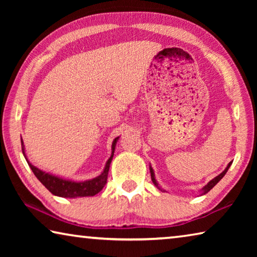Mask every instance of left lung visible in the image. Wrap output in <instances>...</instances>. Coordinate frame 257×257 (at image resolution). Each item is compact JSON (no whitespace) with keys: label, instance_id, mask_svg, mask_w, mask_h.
Masks as SVG:
<instances>
[{"label":"left lung","instance_id":"obj_1","mask_svg":"<svg viewBox=\"0 0 257 257\" xmlns=\"http://www.w3.org/2000/svg\"><path fill=\"white\" fill-rule=\"evenodd\" d=\"M231 163H232V162H230V163L228 164V167L225 168V170H224L222 173H220L219 176L215 177L214 179H212L210 182H208V184H207L205 187H204V188H203L204 194L208 193V191H210V190L213 188V187H214V186L217 184V182H219L221 179H222V178L224 177L225 173H227L228 169L230 168V165H231ZM151 178H152V181H153V184H154L155 186H158V182H156V180H155V178H154V172H153V169H152V168H151Z\"/></svg>","mask_w":257,"mask_h":257}]
</instances>
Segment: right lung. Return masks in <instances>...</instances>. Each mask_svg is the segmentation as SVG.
<instances>
[{"label":"right lung","instance_id":"add662e5","mask_svg":"<svg viewBox=\"0 0 257 257\" xmlns=\"http://www.w3.org/2000/svg\"><path fill=\"white\" fill-rule=\"evenodd\" d=\"M118 141V138L114 139L112 144V155L111 158L107 160L105 169L102 172L101 176L97 178H94L92 180H87L84 182H75V181H69L61 179L55 176L49 175V173L43 172L40 169L34 167L33 164H30L28 161V165L32 169L34 175L40 180L43 185H44L47 189H49L52 194L55 195V196L60 197H84V196H94L97 193H99L103 189V187L106 185L107 180V175H108V169H110V164L113 158V153H114L115 149V143ZM21 150H23V153L26 158L25 154V146L23 143V139H21ZM27 160V159H26Z\"/></svg>","mask_w":257,"mask_h":257}]
</instances>
